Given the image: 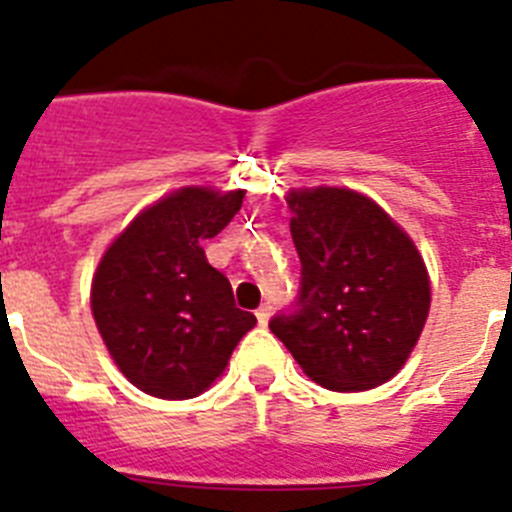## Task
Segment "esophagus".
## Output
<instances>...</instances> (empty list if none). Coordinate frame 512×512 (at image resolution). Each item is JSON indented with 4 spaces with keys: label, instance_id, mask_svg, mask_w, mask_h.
<instances>
[{
    "label": "esophagus",
    "instance_id": "1",
    "mask_svg": "<svg viewBox=\"0 0 512 512\" xmlns=\"http://www.w3.org/2000/svg\"><path fill=\"white\" fill-rule=\"evenodd\" d=\"M269 315H271V302H264V305L256 310V320H259V325L269 323Z\"/></svg>",
    "mask_w": 512,
    "mask_h": 512
}]
</instances>
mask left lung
Returning a JSON list of instances; mask_svg holds the SVG:
<instances>
[{
    "label": "left lung",
    "mask_w": 512,
    "mask_h": 512,
    "mask_svg": "<svg viewBox=\"0 0 512 512\" xmlns=\"http://www.w3.org/2000/svg\"><path fill=\"white\" fill-rule=\"evenodd\" d=\"M287 205L300 289L269 320L271 333L312 382L372 390L400 372L428 318L431 284L418 248L351 189L292 192Z\"/></svg>",
    "instance_id": "obj_1"
}]
</instances>
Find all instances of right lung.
I'll return each instance as SVG.
<instances>
[{
    "instance_id": "add662e5",
    "label": "right lung",
    "mask_w": 512,
    "mask_h": 512,
    "mask_svg": "<svg viewBox=\"0 0 512 512\" xmlns=\"http://www.w3.org/2000/svg\"><path fill=\"white\" fill-rule=\"evenodd\" d=\"M241 205L243 192L187 187L140 212L104 253L92 284L94 320L122 374L148 395L205 392L256 325L202 251Z\"/></svg>"
}]
</instances>
